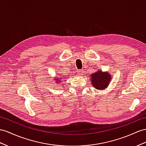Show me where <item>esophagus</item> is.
Returning a JSON list of instances; mask_svg holds the SVG:
<instances>
[{
	"instance_id": "obj_1",
	"label": "esophagus",
	"mask_w": 146,
	"mask_h": 146,
	"mask_svg": "<svg viewBox=\"0 0 146 146\" xmlns=\"http://www.w3.org/2000/svg\"><path fill=\"white\" fill-rule=\"evenodd\" d=\"M78 74H80V76H82V75H83V74L84 73V70H79V71H78Z\"/></svg>"
}]
</instances>
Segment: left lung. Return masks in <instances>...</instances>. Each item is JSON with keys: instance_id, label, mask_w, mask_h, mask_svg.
Instances as JSON below:
<instances>
[{"instance_id": "left-lung-1", "label": "left lung", "mask_w": 146, "mask_h": 146, "mask_svg": "<svg viewBox=\"0 0 146 146\" xmlns=\"http://www.w3.org/2000/svg\"><path fill=\"white\" fill-rule=\"evenodd\" d=\"M90 78L92 86L101 91L108 87L111 80V74L107 72H102V70L91 74Z\"/></svg>"}]
</instances>
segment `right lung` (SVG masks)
<instances>
[{
    "label": "right lung",
    "mask_w": 146,
    "mask_h": 146,
    "mask_svg": "<svg viewBox=\"0 0 146 146\" xmlns=\"http://www.w3.org/2000/svg\"><path fill=\"white\" fill-rule=\"evenodd\" d=\"M63 78H59V77H55V78L54 79V80H55V81H56V83H60V81H63ZM57 86H58L57 85Z\"/></svg>",
    "instance_id": "1"
}]
</instances>
